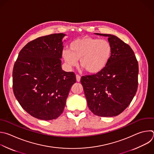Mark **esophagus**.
I'll return each mask as SVG.
<instances>
[{"label":"esophagus","instance_id":"obj_1","mask_svg":"<svg viewBox=\"0 0 154 154\" xmlns=\"http://www.w3.org/2000/svg\"><path fill=\"white\" fill-rule=\"evenodd\" d=\"M80 79H81V77H80L79 75L77 74V75H76V79H77V81L78 82H79L80 81Z\"/></svg>","mask_w":154,"mask_h":154}]
</instances>
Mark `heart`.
I'll return each instance as SVG.
<instances>
[{"label": "heart", "instance_id": "b5f03b06", "mask_svg": "<svg viewBox=\"0 0 154 154\" xmlns=\"http://www.w3.org/2000/svg\"><path fill=\"white\" fill-rule=\"evenodd\" d=\"M111 54L112 46L108 40L85 37L72 42L69 51L64 50L62 56L69 68L76 66L80 59L83 68L95 74L106 66Z\"/></svg>", "mask_w": 154, "mask_h": 154}]
</instances>
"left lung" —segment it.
I'll return each mask as SVG.
<instances>
[{
  "instance_id": "left-lung-1",
  "label": "left lung",
  "mask_w": 154,
  "mask_h": 154,
  "mask_svg": "<svg viewBox=\"0 0 154 154\" xmlns=\"http://www.w3.org/2000/svg\"><path fill=\"white\" fill-rule=\"evenodd\" d=\"M108 37L112 54L106 66L80 80L89 109L100 117H114L131 103L138 88V64L130 46L112 34Z\"/></svg>"
}]
</instances>
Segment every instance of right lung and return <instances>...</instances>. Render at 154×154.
Wrapping results in <instances>:
<instances>
[{
    "label": "right lung",
    "mask_w": 154,
    "mask_h": 154,
    "mask_svg": "<svg viewBox=\"0 0 154 154\" xmlns=\"http://www.w3.org/2000/svg\"><path fill=\"white\" fill-rule=\"evenodd\" d=\"M53 34L28 43L20 51L13 71L14 95L22 108L42 120H54L63 112L73 72L62 69L63 38Z\"/></svg>",
    "instance_id": "right-lung-1"
}]
</instances>
